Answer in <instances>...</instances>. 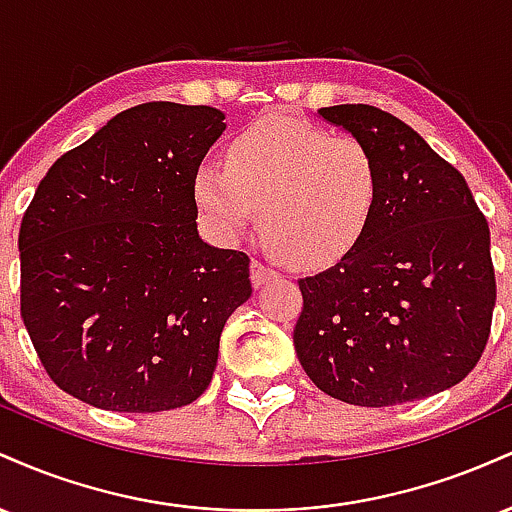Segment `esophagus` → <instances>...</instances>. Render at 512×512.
<instances>
[{"label": "esophagus", "mask_w": 512, "mask_h": 512, "mask_svg": "<svg viewBox=\"0 0 512 512\" xmlns=\"http://www.w3.org/2000/svg\"><path fill=\"white\" fill-rule=\"evenodd\" d=\"M274 276L276 272L272 267H267V264L260 260H252V284H255V289H260L267 281H272Z\"/></svg>", "instance_id": "1"}]
</instances>
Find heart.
Listing matches in <instances>:
<instances>
[{
  "mask_svg": "<svg viewBox=\"0 0 512 512\" xmlns=\"http://www.w3.org/2000/svg\"><path fill=\"white\" fill-rule=\"evenodd\" d=\"M195 202L209 231L236 240L260 219L293 264L322 267L366 233L380 197V166L356 137L291 115H269L233 137L226 166L195 173Z\"/></svg>",
  "mask_w": 512,
  "mask_h": 512,
  "instance_id": "b5f03b06",
  "label": "heart"
}]
</instances>
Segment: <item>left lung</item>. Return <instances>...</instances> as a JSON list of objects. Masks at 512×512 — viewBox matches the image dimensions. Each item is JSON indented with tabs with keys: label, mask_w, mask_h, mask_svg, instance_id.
Returning <instances> with one entry per match:
<instances>
[{
	"label": "left lung",
	"mask_w": 512,
	"mask_h": 512,
	"mask_svg": "<svg viewBox=\"0 0 512 512\" xmlns=\"http://www.w3.org/2000/svg\"><path fill=\"white\" fill-rule=\"evenodd\" d=\"M320 115L373 149L380 197L354 248L298 281V361L322 392L358 407L448 390L477 366L491 334L486 216L460 170L395 115L363 103Z\"/></svg>",
	"instance_id": "8db88e82"
}]
</instances>
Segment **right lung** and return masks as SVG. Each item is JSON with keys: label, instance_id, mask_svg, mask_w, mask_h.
<instances>
[{"label": "right lung", "instance_id": "add662e5", "mask_svg": "<svg viewBox=\"0 0 512 512\" xmlns=\"http://www.w3.org/2000/svg\"><path fill=\"white\" fill-rule=\"evenodd\" d=\"M223 127L209 105H134L40 180L19 231L21 317L67 395L154 414L209 387L252 293L250 257L197 233L192 185Z\"/></svg>", "mask_w": 512, "mask_h": 512}]
</instances>
